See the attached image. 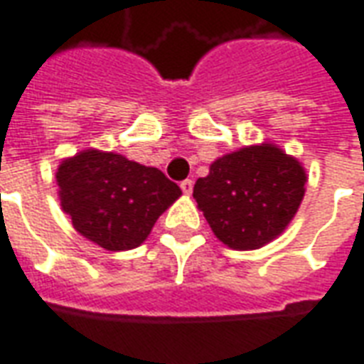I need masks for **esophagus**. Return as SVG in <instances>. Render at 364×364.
Masks as SVG:
<instances>
[{"label":"esophagus","instance_id":"esophagus-1","mask_svg":"<svg viewBox=\"0 0 364 364\" xmlns=\"http://www.w3.org/2000/svg\"><path fill=\"white\" fill-rule=\"evenodd\" d=\"M181 191L185 193V195H191V193H193V181H191V179L181 181Z\"/></svg>","mask_w":364,"mask_h":364}]
</instances>
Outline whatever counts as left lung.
I'll list each match as a JSON object with an SVG mask.
<instances>
[{"label":"left lung","instance_id":"left-lung-1","mask_svg":"<svg viewBox=\"0 0 364 364\" xmlns=\"http://www.w3.org/2000/svg\"><path fill=\"white\" fill-rule=\"evenodd\" d=\"M306 173L273 144L222 156L193 197L214 236L232 250H257L281 234L304 197Z\"/></svg>","mask_w":364,"mask_h":364}]
</instances>
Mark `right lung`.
I'll return each mask as SVG.
<instances>
[{"label": "right lung", "instance_id": "1", "mask_svg": "<svg viewBox=\"0 0 364 364\" xmlns=\"http://www.w3.org/2000/svg\"><path fill=\"white\" fill-rule=\"evenodd\" d=\"M60 200L74 228L109 252L142 244L181 189L156 167L120 154L80 151L56 171Z\"/></svg>", "mask_w": 364, "mask_h": 364}]
</instances>
